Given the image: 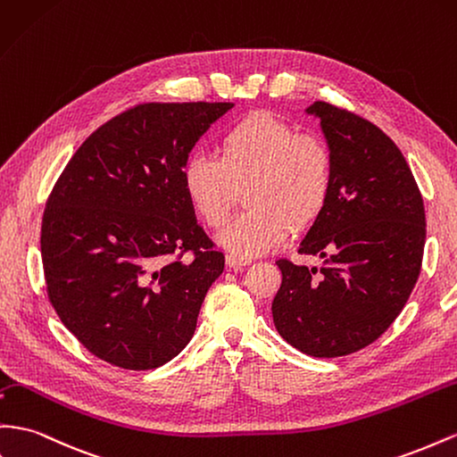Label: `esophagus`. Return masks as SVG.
Listing matches in <instances>:
<instances>
[{"label": "esophagus", "instance_id": "1", "mask_svg": "<svg viewBox=\"0 0 457 457\" xmlns=\"http://www.w3.org/2000/svg\"><path fill=\"white\" fill-rule=\"evenodd\" d=\"M248 263H250V259H242V257H237V255H232V253L227 255V265L230 269H238V267H244V265H248Z\"/></svg>", "mask_w": 457, "mask_h": 457}]
</instances>
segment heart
Instances as JSON below:
<instances>
[{"label":"heart","instance_id":"obj_1","mask_svg":"<svg viewBox=\"0 0 457 457\" xmlns=\"http://www.w3.org/2000/svg\"><path fill=\"white\" fill-rule=\"evenodd\" d=\"M335 182L330 147L315 134H298L287 120L257 111L220 134L219 155L192 154L182 167V187L207 227H223L240 192L252 209L220 232L219 242L237 257L275 250L295 227L323 212Z\"/></svg>","mask_w":457,"mask_h":457}]
</instances>
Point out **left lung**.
<instances>
[{
  "label": "left lung",
  "mask_w": 457,
  "mask_h": 457,
  "mask_svg": "<svg viewBox=\"0 0 457 457\" xmlns=\"http://www.w3.org/2000/svg\"><path fill=\"white\" fill-rule=\"evenodd\" d=\"M307 113L320 119L335 182L298 252L323 267L278 259L270 310L294 348L340 357L375 342L403 310L421 273L425 205L398 145L371 120L327 102Z\"/></svg>",
  "instance_id": "1"
}]
</instances>
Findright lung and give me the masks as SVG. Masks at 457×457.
Here are the masks:
<instances>
[{"instance_id": "1", "label": "right lung", "mask_w": 457, "mask_h": 457, "mask_svg": "<svg viewBox=\"0 0 457 457\" xmlns=\"http://www.w3.org/2000/svg\"><path fill=\"white\" fill-rule=\"evenodd\" d=\"M232 104H140L82 142L46 202L47 298L82 346L130 371L190 342L225 255L195 223L182 167Z\"/></svg>"}]
</instances>
